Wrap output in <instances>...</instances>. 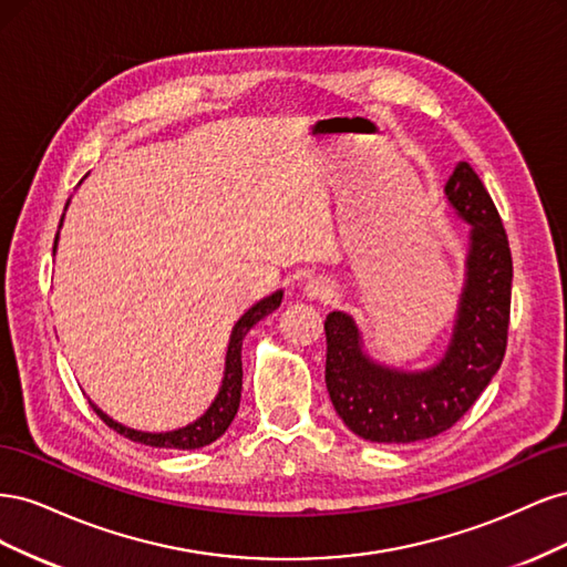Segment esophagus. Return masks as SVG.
Returning <instances> with one entry per match:
<instances>
[{
	"label": "esophagus",
	"mask_w": 567,
	"mask_h": 567,
	"mask_svg": "<svg viewBox=\"0 0 567 567\" xmlns=\"http://www.w3.org/2000/svg\"><path fill=\"white\" fill-rule=\"evenodd\" d=\"M305 293L310 300H329L333 296V286L326 279H312L305 286Z\"/></svg>",
	"instance_id": "obj_1"
}]
</instances>
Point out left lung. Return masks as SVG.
I'll return each instance as SVG.
<instances>
[{"mask_svg": "<svg viewBox=\"0 0 567 567\" xmlns=\"http://www.w3.org/2000/svg\"><path fill=\"white\" fill-rule=\"evenodd\" d=\"M444 194L473 231L468 281L440 367L425 373L383 369L362 352L348 315L331 312L323 323L326 390L350 431L371 442L406 444L444 433L475 404L504 362L513 281L504 221L468 163H458Z\"/></svg>", "mask_w": 567, "mask_h": 567, "instance_id": "left-lung-1", "label": "left lung"}]
</instances>
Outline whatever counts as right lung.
I'll return each mask as SVG.
<instances>
[{"mask_svg": "<svg viewBox=\"0 0 567 567\" xmlns=\"http://www.w3.org/2000/svg\"><path fill=\"white\" fill-rule=\"evenodd\" d=\"M56 241H59V234H56ZM56 241H54V250H56ZM281 298H284V293L279 290V293H274V296L257 302L255 307H250V310L236 321L231 340H229V350H227V369H225V381H221V390L217 394V400L213 402V406L205 411V414L196 423L179 427V431H173V433H156V435H153V433L132 431V427L115 423L113 419H109L104 414V411H99L92 404V409L96 411V416L104 421L109 427H113L115 433H120L132 442L148 444V447L198 450V447H205V444L215 442L231 425L236 411H238V402H241V383H244L241 346H244V338L257 321L265 319L267 315L277 310V307L281 305Z\"/></svg>", "mask_w": 567, "mask_h": 567, "instance_id": "right-lung-1", "label": "right lung"}]
</instances>
